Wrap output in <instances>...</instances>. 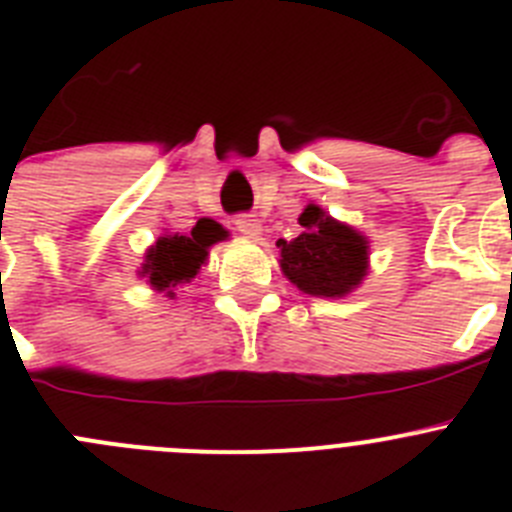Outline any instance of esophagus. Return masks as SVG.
I'll use <instances>...</instances> for the list:
<instances>
[{"mask_svg": "<svg viewBox=\"0 0 512 512\" xmlns=\"http://www.w3.org/2000/svg\"><path fill=\"white\" fill-rule=\"evenodd\" d=\"M235 228L241 230L246 238H251V241H259L261 233H264V228H261V223H259V217H253V215L238 217V220H235Z\"/></svg>", "mask_w": 512, "mask_h": 512, "instance_id": "34e87169", "label": "esophagus"}]
</instances>
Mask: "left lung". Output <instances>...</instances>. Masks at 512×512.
I'll return each instance as SVG.
<instances>
[{
	"instance_id": "left-lung-1",
	"label": "left lung",
	"mask_w": 512,
	"mask_h": 512,
	"mask_svg": "<svg viewBox=\"0 0 512 512\" xmlns=\"http://www.w3.org/2000/svg\"><path fill=\"white\" fill-rule=\"evenodd\" d=\"M302 233L277 241L282 274L312 297L351 295L369 274V238L361 230L330 217L320 205H307L297 217Z\"/></svg>"
}]
</instances>
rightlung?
<instances>
[{
    "label": "right lung",
    "instance_id": "right-lung-1",
    "mask_svg": "<svg viewBox=\"0 0 512 512\" xmlns=\"http://www.w3.org/2000/svg\"><path fill=\"white\" fill-rule=\"evenodd\" d=\"M228 235V230L210 217H202L187 235H161L143 256L138 277H146L151 289L164 292V297L174 300V289L192 282L207 264L210 248L220 241H228Z\"/></svg>",
    "mask_w": 512,
    "mask_h": 512
}]
</instances>
